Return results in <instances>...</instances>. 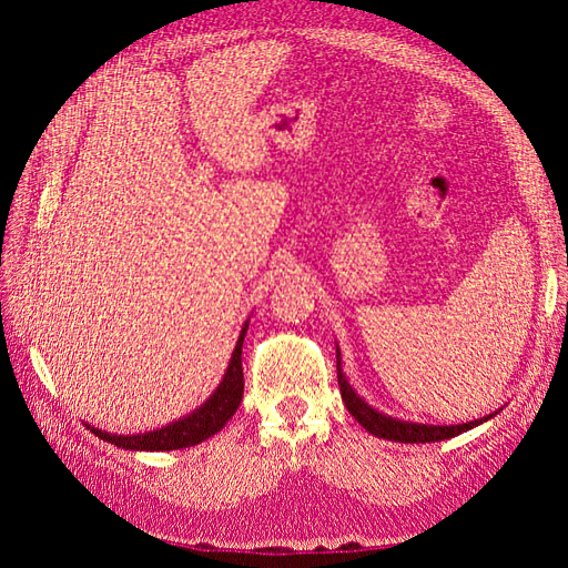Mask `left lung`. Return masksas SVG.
I'll use <instances>...</instances> for the list:
<instances>
[{
	"mask_svg": "<svg viewBox=\"0 0 568 568\" xmlns=\"http://www.w3.org/2000/svg\"><path fill=\"white\" fill-rule=\"evenodd\" d=\"M336 374H338V386H341V398L346 403L351 415L363 424L367 432L376 438H386V440H398V443H436V440H448L455 438L469 428L488 422L493 415L480 417L467 424H453V426H436V424H417V422H405V419H393L384 412L369 407L359 395L353 390L348 384L346 374L341 369V353L336 346Z\"/></svg>",
	"mask_w": 568,
	"mask_h": 568,
	"instance_id": "8db88e82",
	"label": "left lung"
}]
</instances>
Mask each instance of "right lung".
I'll list each match as a JSON object with an SVG mask.
<instances>
[{
	"label": "right lung",
	"mask_w": 568,
	"mask_h": 568,
	"mask_svg": "<svg viewBox=\"0 0 568 568\" xmlns=\"http://www.w3.org/2000/svg\"><path fill=\"white\" fill-rule=\"evenodd\" d=\"M246 329H248V322L242 326V334H239L232 359L225 376H222L220 386L215 388V393L209 400L192 412V415H186L184 419H178L168 426H161L156 432L134 434V436H118V434L101 432V428H94L90 424L84 426H88L94 436L104 438L106 443L115 445V448H125V450H156V453L180 450L215 436L220 428L234 417L239 403H242V395H244L242 346H244Z\"/></svg>",
	"instance_id": "right-lung-1"
}]
</instances>
